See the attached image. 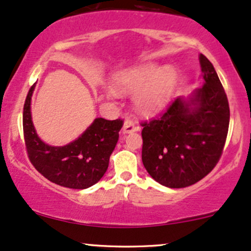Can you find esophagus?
I'll return each mask as SVG.
<instances>
[{"label": "esophagus", "mask_w": 251, "mask_h": 251, "mask_svg": "<svg viewBox=\"0 0 251 251\" xmlns=\"http://www.w3.org/2000/svg\"><path fill=\"white\" fill-rule=\"evenodd\" d=\"M138 127L137 125L132 122V120H125V123H124L123 125V133L127 134V133H132V132L137 131Z\"/></svg>", "instance_id": "esophagus-1"}]
</instances>
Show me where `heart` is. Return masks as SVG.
Instances as JSON below:
<instances>
[{
  "label": "heart",
  "mask_w": 251,
  "mask_h": 251,
  "mask_svg": "<svg viewBox=\"0 0 251 251\" xmlns=\"http://www.w3.org/2000/svg\"><path fill=\"white\" fill-rule=\"evenodd\" d=\"M116 87L122 93L137 92L134 105L145 114L163 111L171 100L177 85V72L166 66L162 67L154 62H148L119 73L114 80ZM107 97L117 98L118 92L109 88Z\"/></svg>",
  "instance_id": "1"
}]
</instances>
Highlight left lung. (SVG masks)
Instances as JSON below:
<instances>
[{"label":"left lung","instance_id":"obj_1","mask_svg":"<svg viewBox=\"0 0 251 251\" xmlns=\"http://www.w3.org/2000/svg\"><path fill=\"white\" fill-rule=\"evenodd\" d=\"M203 86L178 97L157 119L142 124V159L155 181L171 189L197 183L220 160L230 109L212 63L200 54Z\"/></svg>","mask_w":251,"mask_h":251}]
</instances>
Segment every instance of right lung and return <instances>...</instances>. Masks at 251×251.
Returning a JSON list of instances; mask_svg holds the SVG:
<instances>
[{"mask_svg": "<svg viewBox=\"0 0 251 251\" xmlns=\"http://www.w3.org/2000/svg\"><path fill=\"white\" fill-rule=\"evenodd\" d=\"M34 89L35 83L28 92L24 107L25 142L31 164L57 185L70 189H87L94 185L107 171L123 120L97 118L79 138L67 145H48L40 139L31 120Z\"/></svg>", "mask_w": 251, "mask_h": 251, "instance_id": "add662e5", "label": "right lung"}]
</instances>
